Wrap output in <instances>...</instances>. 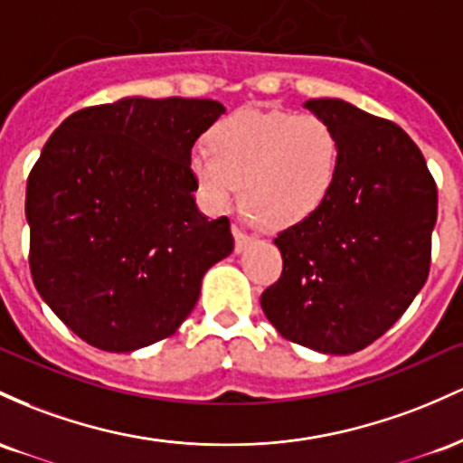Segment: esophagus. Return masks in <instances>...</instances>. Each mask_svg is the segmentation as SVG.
<instances>
[{"label":"esophagus","instance_id":"esophagus-1","mask_svg":"<svg viewBox=\"0 0 463 463\" xmlns=\"http://www.w3.org/2000/svg\"><path fill=\"white\" fill-rule=\"evenodd\" d=\"M233 238H236V251L238 253L245 251V249L251 245L253 241H256V236H253V233H247L242 227H238V225H233Z\"/></svg>","mask_w":463,"mask_h":463}]
</instances>
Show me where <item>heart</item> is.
Masks as SVG:
<instances>
[{"instance_id":"obj_1","label":"heart","mask_w":463,"mask_h":463,"mask_svg":"<svg viewBox=\"0 0 463 463\" xmlns=\"http://www.w3.org/2000/svg\"><path fill=\"white\" fill-rule=\"evenodd\" d=\"M188 165L199 199L227 212L242 192L251 216L269 227H293L328 199L339 170V139L310 113L241 109L207 131Z\"/></svg>"}]
</instances>
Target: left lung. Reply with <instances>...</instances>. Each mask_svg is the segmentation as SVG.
Instances as JSON below:
<instances>
[{
	"mask_svg": "<svg viewBox=\"0 0 463 463\" xmlns=\"http://www.w3.org/2000/svg\"><path fill=\"white\" fill-rule=\"evenodd\" d=\"M304 107L339 139L328 199L278 233L282 278L260 298L284 339L324 354H352L385 335L424 287L438 188L398 124L339 98Z\"/></svg>",
	"mask_w": 463,
	"mask_h": 463,
	"instance_id": "left-lung-1",
	"label": "left lung"
}]
</instances>
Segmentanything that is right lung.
I'll return each mask as SVG.
<instances>
[{
	"instance_id": "add662e5",
	"label": "right lung",
	"mask_w": 463,
	"mask_h": 463,
	"mask_svg": "<svg viewBox=\"0 0 463 463\" xmlns=\"http://www.w3.org/2000/svg\"><path fill=\"white\" fill-rule=\"evenodd\" d=\"M225 107L128 96L50 135L25 188L30 271L82 341L133 352L192 313L212 264L233 251L230 218L196 207L190 153Z\"/></svg>"
}]
</instances>
